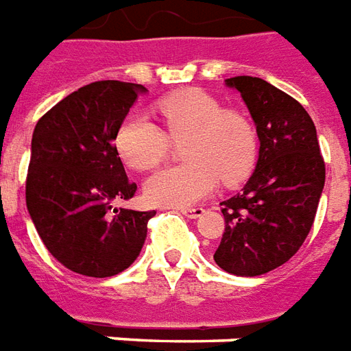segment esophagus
<instances>
[{"label":"esophagus","instance_id":"1","mask_svg":"<svg viewBox=\"0 0 351 351\" xmlns=\"http://www.w3.org/2000/svg\"><path fill=\"white\" fill-rule=\"evenodd\" d=\"M178 210L183 213V215H187L191 219H195V217H200L204 213L202 206H189V208H178Z\"/></svg>","mask_w":351,"mask_h":351}]
</instances>
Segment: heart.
I'll list each match as a JSON object with an SVG mask.
<instances>
[{
  "label": "heart",
  "instance_id": "heart-1",
  "mask_svg": "<svg viewBox=\"0 0 351 351\" xmlns=\"http://www.w3.org/2000/svg\"><path fill=\"white\" fill-rule=\"evenodd\" d=\"M164 130L143 113H130L117 132V151L132 170H153L164 162L170 140L180 141L187 162L156 171L145 183L149 202L189 206L210 195L217 181L236 185L257 160V130L238 109H225L198 88L173 92L156 101Z\"/></svg>",
  "mask_w": 351,
  "mask_h": 351
}]
</instances>
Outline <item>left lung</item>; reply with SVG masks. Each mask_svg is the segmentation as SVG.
<instances>
[{"mask_svg":"<svg viewBox=\"0 0 351 351\" xmlns=\"http://www.w3.org/2000/svg\"><path fill=\"white\" fill-rule=\"evenodd\" d=\"M259 136V160L245 187L221 202L225 232L213 259L225 272L261 276L300 250L314 225L325 162L314 121L295 98L265 79L230 77Z\"/></svg>","mask_w":351,"mask_h":351,"instance_id":"left-lung-1","label":"left lung"}]
</instances>
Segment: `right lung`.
Listing matches in <instances>:
<instances>
[{
	"instance_id": "add662e5",
	"label": "right lung",
	"mask_w": 351,
	"mask_h": 351,
	"mask_svg": "<svg viewBox=\"0 0 351 351\" xmlns=\"http://www.w3.org/2000/svg\"><path fill=\"white\" fill-rule=\"evenodd\" d=\"M141 84L96 81L49 109L32 138L26 206L54 259L77 274L108 278L140 255L156 211L114 210L138 185L115 140Z\"/></svg>"
}]
</instances>
